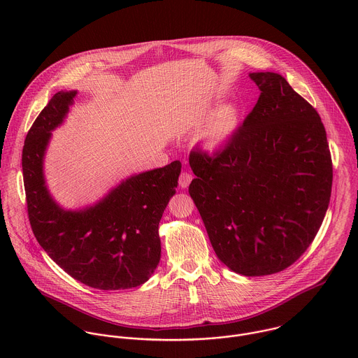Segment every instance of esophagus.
<instances>
[{"label":"esophagus","mask_w":358,"mask_h":358,"mask_svg":"<svg viewBox=\"0 0 358 358\" xmlns=\"http://www.w3.org/2000/svg\"><path fill=\"white\" fill-rule=\"evenodd\" d=\"M192 179H193L192 173H189V172H182V173H180V176H179V186H180L182 189L189 187V185H190Z\"/></svg>","instance_id":"esophagus-1"}]
</instances>
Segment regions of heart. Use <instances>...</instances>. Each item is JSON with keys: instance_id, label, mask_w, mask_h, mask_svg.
<instances>
[{"instance_id": "1", "label": "heart", "mask_w": 358, "mask_h": 358, "mask_svg": "<svg viewBox=\"0 0 358 358\" xmlns=\"http://www.w3.org/2000/svg\"><path fill=\"white\" fill-rule=\"evenodd\" d=\"M238 127V113L233 104L219 108L196 134V142L208 152L224 146Z\"/></svg>"}]
</instances>
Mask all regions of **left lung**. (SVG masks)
I'll return each mask as SVG.
<instances>
[{"label":"left lung","mask_w":358,"mask_h":358,"mask_svg":"<svg viewBox=\"0 0 358 358\" xmlns=\"http://www.w3.org/2000/svg\"><path fill=\"white\" fill-rule=\"evenodd\" d=\"M260 96L213 155L193 150L189 186L216 256L230 270L268 275L313 243L329 204L332 161L315 108L277 73H250Z\"/></svg>","instance_id":"1"}]
</instances>
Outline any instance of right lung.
<instances>
[{
	"mask_svg": "<svg viewBox=\"0 0 358 358\" xmlns=\"http://www.w3.org/2000/svg\"><path fill=\"white\" fill-rule=\"evenodd\" d=\"M77 91H60L30 128L22 153L27 212L33 233L77 281L103 291L146 282L161 257L158 224L176 193L180 161L132 175L96 204L64 209L45 185L44 158L52 131L63 124Z\"/></svg>",
	"mask_w": 358,
	"mask_h": 358,
	"instance_id": "add662e5",
	"label": "right lung"
}]
</instances>
